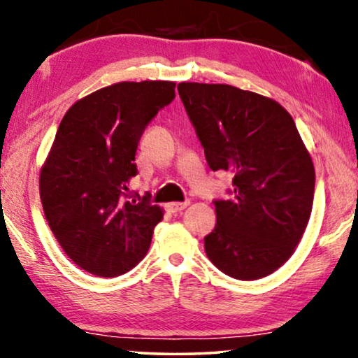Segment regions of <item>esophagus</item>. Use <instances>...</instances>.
Masks as SVG:
<instances>
[{
	"label": "esophagus",
	"instance_id": "34e87169",
	"mask_svg": "<svg viewBox=\"0 0 358 358\" xmlns=\"http://www.w3.org/2000/svg\"><path fill=\"white\" fill-rule=\"evenodd\" d=\"M189 202H171L166 205V210H168L169 213H180L184 208H187Z\"/></svg>",
	"mask_w": 358,
	"mask_h": 358
}]
</instances>
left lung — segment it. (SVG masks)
<instances>
[{
  "label": "left lung",
  "mask_w": 358,
  "mask_h": 358,
  "mask_svg": "<svg viewBox=\"0 0 358 358\" xmlns=\"http://www.w3.org/2000/svg\"><path fill=\"white\" fill-rule=\"evenodd\" d=\"M178 91L210 169L233 173V197L213 202L205 252L238 280L275 272L295 252L315 197V166L295 122L273 99L229 85L179 83Z\"/></svg>",
  "instance_id": "obj_1"
}]
</instances>
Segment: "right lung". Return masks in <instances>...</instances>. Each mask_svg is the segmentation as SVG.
<instances>
[{
  "label": "right lung",
  "mask_w": 358,
  "mask_h": 358,
  "mask_svg": "<svg viewBox=\"0 0 358 358\" xmlns=\"http://www.w3.org/2000/svg\"><path fill=\"white\" fill-rule=\"evenodd\" d=\"M173 81H124L75 102L41 171L43 213L83 271L119 277L148 252L163 208L130 194L145 127L173 102Z\"/></svg>",
  "instance_id": "obj_1"
}]
</instances>
